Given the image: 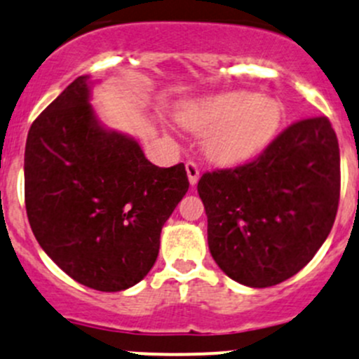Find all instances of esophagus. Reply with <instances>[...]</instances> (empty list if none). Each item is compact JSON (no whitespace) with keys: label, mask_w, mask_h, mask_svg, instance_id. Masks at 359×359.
<instances>
[{"label":"esophagus","mask_w":359,"mask_h":359,"mask_svg":"<svg viewBox=\"0 0 359 359\" xmlns=\"http://www.w3.org/2000/svg\"><path fill=\"white\" fill-rule=\"evenodd\" d=\"M187 175H188V181H190L191 187H195L198 181V176H201V171H198L197 164L191 161L187 162Z\"/></svg>","instance_id":"esophagus-1"}]
</instances>
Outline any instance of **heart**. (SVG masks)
Returning a JSON list of instances; mask_svg holds the SVG:
<instances>
[{"label":"heart","mask_w":359,"mask_h":359,"mask_svg":"<svg viewBox=\"0 0 359 359\" xmlns=\"http://www.w3.org/2000/svg\"><path fill=\"white\" fill-rule=\"evenodd\" d=\"M180 124L204 133L202 152L217 165H238L256 157L275 138L282 110L273 98L250 91L209 95L183 105Z\"/></svg>","instance_id":"1"}]
</instances>
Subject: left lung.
<instances>
[{
	"instance_id": "obj_1",
	"label": "left lung",
	"mask_w": 359,
	"mask_h": 359,
	"mask_svg": "<svg viewBox=\"0 0 359 359\" xmlns=\"http://www.w3.org/2000/svg\"><path fill=\"white\" fill-rule=\"evenodd\" d=\"M207 243L235 282L264 289L301 271L334 226L341 154L325 116L290 124L252 162L197 184Z\"/></svg>"
}]
</instances>
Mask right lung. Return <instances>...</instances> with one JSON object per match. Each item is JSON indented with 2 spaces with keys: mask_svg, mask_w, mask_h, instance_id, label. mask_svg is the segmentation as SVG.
Instances as JSON below:
<instances>
[{
  "mask_svg": "<svg viewBox=\"0 0 359 359\" xmlns=\"http://www.w3.org/2000/svg\"><path fill=\"white\" fill-rule=\"evenodd\" d=\"M90 76L77 77L29 129L25 209L55 264L102 292L152 269L165 221L188 191L183 164L154 165L142 147L98 121Z\"/></svg>",
  "mask_w": 359,
  "mask_h": 359,
  "instance_id": "obj_1",
  "label": "right lung"
}]
</instances>
